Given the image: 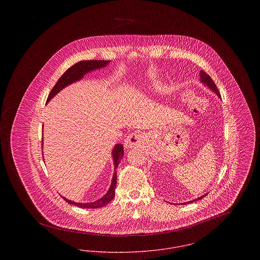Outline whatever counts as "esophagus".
<instances>
[{
  "label": "esophagus",
  "mask_w": 260,
  "mask_h": 260,
  "mask_svg": "<svg viewBox=\"0 0 260 260\" xmlns=\"http://www.w3.org/2000/svg\"><path fill=\"white\" fill-rule=\"evenodd\" d=\"M143 141L144 136L140 133H135L126 137V139L124 140V147L126 149L140 147L143 144Z\"/></svg>",
  "instance_id": "34e87169"
}]
</instances>
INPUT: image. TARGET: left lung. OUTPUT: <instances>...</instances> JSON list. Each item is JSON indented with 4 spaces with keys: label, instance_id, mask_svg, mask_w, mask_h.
I'll return each mask as SVG.
<instances>
[{
    "label": "left lung",
    "instance_id": "1",
    "mask_svg": "<svg viewBox=\"0 0 260 260\" xmlns=\"http://www.w3.org/2000/svg\"><path fill=\"white\" fill-rule=\"evenodd\" d=\"M200 81H201V83H202L203 85L207 86V87L210 88V90H212L218 98H220L219 90L217 89V87L215 86L214 82L211 80V78H210L209 75L207 74V73H205L204 71H201V72H200ZM205 196H207V194H205V195H203V196H201V197H199V198L194 199L193 201H189V202H186V203H182V205H183V204H189V203H192V202H195V201H198V200H202Z\"/></svg>",
    "mask_w": 260,
    "mask_h": 260
}]
</instances>
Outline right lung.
Masks as SVG:
<instances>
[{
    "mask_svg": "<svg viewBox=\"0 0 260 260\" xmlns=\"http://www.w3.org/2000/svg\"><path fill=\"white\" fill-rule=\"evenodd\" d=\"M110 62L111 61H109V60H83V61L77 62L73 66H71L69 69H67L65 71V73L58 79L55 86L52 87V89H51V91L49 94V98L47 99V103L50 102V99H52L53 96H55L64 87L82 80L85 75L91 72V71L99 70L100 68L106 67ZM44 143H42V145ZM123 156H124V146L122 144L118 143L114 146V148L112 150V157H113V161H114V174H113V177H112L111 185H110V188L108 189L107 193L103 197H101V198L94 201V202L85 203V204L76 203V202L68 200L65 197H62V198L64 199L68 204L75 205V206H77L79 208H82V209H99V208H103L104 206H106L115 197V189H116V185H117V172H116V169L118 168Z\"/></svg>",
    "mask_w": 260,
    "mask_h": 260,
    "instance_id": "right-lung-1",
    "label": "right lung"
}]
</instances>
